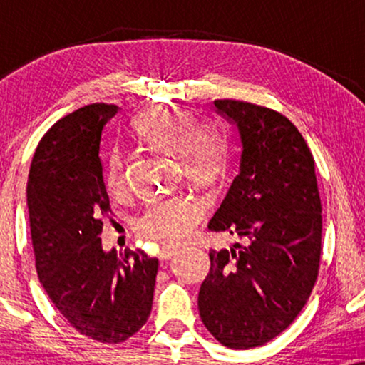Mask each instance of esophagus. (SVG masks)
<instances>
[{
  "mask_svg": "<svg viewBox=\"0 0 365 365\" xmlns=\"http://www.w3.org/2000/svg\"><path fill=\"white\" fill-rule=\"evenodd\" d=\"M176 251H178V247H174V246H163L161 252H159V257H161L163 261H168V259H171L174 254H176Z\"/></svg>",
  "mask_w": 365,
  "mask_h": 365,
  "instance_id": "1",
  "label": "esophagus"
}]
</instances>
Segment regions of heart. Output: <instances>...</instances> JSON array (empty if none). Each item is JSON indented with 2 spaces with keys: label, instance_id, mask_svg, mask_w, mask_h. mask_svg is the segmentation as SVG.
I'll use <instances>...</instances> for the list:
<instances>
[{
  "label": "heart",
  "instance_id": "obj_1",
  "mask_svg": "<svg viewBox=\"0 0 365 365\" xmlns=\"http://www.w3.org/2000/svg\"><path fill=\"white\" fill-rule=\"evenodd\" d=\"M139 141L154 151L179 158L184 176L197 186H211L221 179L227 164V143L216 126L196 121L186 111L154 106L143 111L133 123ZM128 161L121 153L109 159L106 182L114 194L126 191ZM204 204L192 196H179L149 204L138 219L143 237L158 242H178L201 217Z\"/></svg>",
  "mask_w": 365,
  "mask_h": 365
}]
</instances>
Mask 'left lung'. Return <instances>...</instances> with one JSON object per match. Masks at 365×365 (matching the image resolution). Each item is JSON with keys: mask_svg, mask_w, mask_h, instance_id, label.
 I'll list each match as a JSON object with an SVG mask.
<instances>
[{"mask_svg": "<svg viewBox=\"0 0 365 365\" xmlns=\"http://www.w3.org/2000/svg\"><path fill=\"white\" fill-rule=\"evenodd\" d=\"M214 109L236 129L241 156L207 227L244 244L209 251L199 316L222 346L251 349L306 306L321 261L322 207L312 154L286 116L234 99H217Z\"/></svg>", "mask_w": 365, "mask_h": 365, "instance_id": "8db88e82", "label": "left lung"}]
</instances>
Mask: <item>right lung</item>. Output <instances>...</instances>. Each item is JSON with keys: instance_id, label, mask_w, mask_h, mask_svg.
<instances>
[{"instance_id": "1", "label": "right lung", "mask_w": 365, "mask_h": 365, "mask_svg": "<svg viewBox=\"0 0 365 365\" xmlns=\"http://www.w3.org/2000/svg\"><path fill=\"white\" fill-rule=\"evenodd\" d=\"M113 104L79 108L44 134L29 169L26 197L39 282L79 334L119 344L146 324L159 261L138 251H104L111 212L104 184L103 129Z\"/></svg>"}]
</instances>
